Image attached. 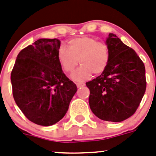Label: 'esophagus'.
I'll list each match as a JSON object with an SVG mask.
<instances>
[{"mask_svg": "<svg viewBox=\"0 0 156 156\" xmlns=\"http://www.w3.org/2000/svg\"><path fill=\"white\" fill-rule=\"evenodd\" d=\"M77 87L78 88H81V87H84L85 85V83H76Z\"/></svg>", "mask_w": 156, "mask_h": 156, "instance_id": "esophagus-1", "label": "esophagus"}]
</instances>
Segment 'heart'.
<instances>
[{
  "label": "heart",
  "instance_id": "b5f03b06",
  "mask_svg": "<svg viewBox=\"0 0 156 156\" xmlns=\"http://www.w3.org/2000/svg\"><path fill=\"white\" fill-rule=\"evenodd\" d=\"M69 49L61 45L57 51V59L66 73H72L78 64L81 66L72 75L75 81H81L105 71L109 60V47L105 43L97 41L90 36L75 38L68 42Z\"/></svg>",
  "mask_w": 156,
  "mask_h": 156
}]
</instances>
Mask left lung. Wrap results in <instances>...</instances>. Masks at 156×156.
Masks as SVG:
<instances>
[{"mask_svg": "<svg viewBox=\"0 0 156 156\" xmlns=\"http://www.w3.org/2000/svg\"><path fill=\"white\" fill-rule=\"evenodd\" d=\"M109 60L106 69L86 82L90 90L88 102L98 118L121 122L132 116L146 89L145 68L132 48L109 33L106 39Z\"/></svg>", "mask_w": 156, "mask_h": 156, "instance_id": "left-lung-1", "label": "left lung"}]
</instances>
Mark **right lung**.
Listing matches in <instances>:
<instances>
[{
	"mask_svg": "<svg viewBox=\"0 0 156 156\" xmlns=\"http://www.w3.org/2000/svg\"><path fill=\"white\" fill-rule=\"evenodd\" d=\"M61 41L40 39L18 54L11 74L17 106L33 123L50 126L66 114L77 92L57 59Z\"/></svg>",
	"mask_w": 156,
	"mask_h": 156,
	"instance_id": "add662e5",
	"label": "right lung"
}]
</instances>
